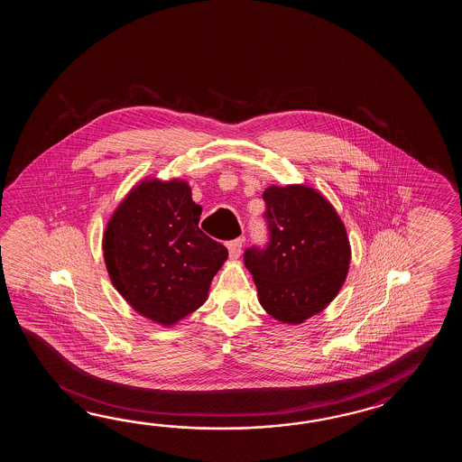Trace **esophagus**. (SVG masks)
I'll return each instance as SVG.
<instances>
[{"mask_svg":"<svg viewBox=\"0 0 462 462\" xmlns=\"http://www.w3.org/2000/svg\"><path fill=\"white\" fill-rule=\"evenodd\" d=\"M243 243H245L243 237H237L235 241H229V243H227V251H229V257H231V259H237V257L241 255Z\"/></svg>","mask_w":462,"mask_h":462,"instance_id":"esophagus-1","label":"esophagus"}]
</instances>
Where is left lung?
I'll list each match as a JSON object with an SVG mask.
<instances>
[{"instance_id": "obj_1", "label": "left lung", "mask_w": 462, "mask_h": 462, "mask_svg": "<svg viewBox=\"0 0 462 462\" xmlns=\"http://www.w3.org/2000/svg\"><path fill=\"white\" fill-rule=\"evenodd\" d=\"M263 199L269 243L247 249L245 264L265 312L282 324H302L344 285L352 257L346 229L315 188L273 185Z\"/></svg>"}]
</instances>
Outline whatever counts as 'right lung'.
I'll return each mask as SVG.
<instances>
[{
    "label": "right lung",
    "instance_id": "right-lung-1",
    "mask_svg": "<svg viewBox=\"0 0 462 462\" xmlns=\"http://www.w3.org/2000/svg\"><path fill=\"white\" fill-rule=\"evenodd\" d=\"M201 207L183 180L145 178L108 219L102 249L118 294L148 320L170 327L207 302L227 249L199 227Z\"/></svg>",
    "mask_w": 462,
    "mask_h": 462
}]
</instances>
